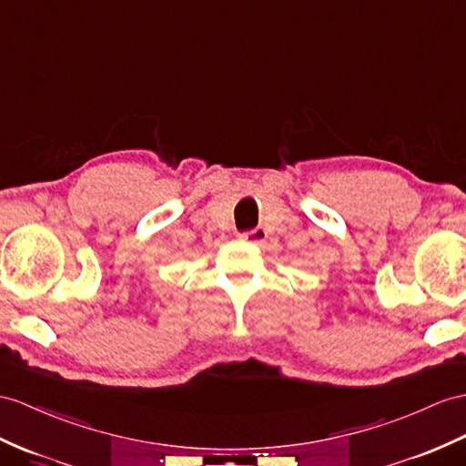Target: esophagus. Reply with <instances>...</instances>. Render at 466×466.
<instances>
[{
	"mask_svg": "<svg viewBox=\"0 0 466 466\" xmlns=\"http://www.w3.org/2000/svg\"><path fill=\"white\" fill-rule=\"evenodd\" d=\"M243 241H248V243H255V245H260L265 239H267V231L263 229V227H255V229L251 231H245L239 235Z\"/></svg>",
	"mask_w": 466,
	"mask_h": 466,
	"instance_id": "34e87169",
	"label": "esophagus"
}]
</instances>
